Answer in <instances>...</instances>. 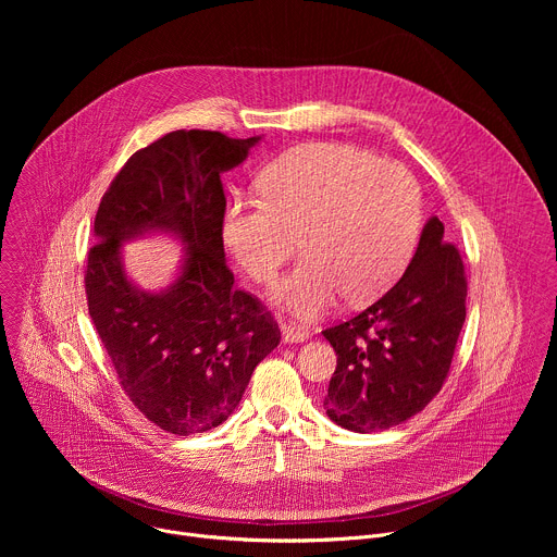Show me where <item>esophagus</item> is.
I'll use <instances>...</instances> for the list:
<instances>
[{"label": "esophagus", "instance_id": "obj_1", "mask_svg": "<svg viewBox=\"0 0 557 557\" xmlns=\"http://www.w3.org/2000/svg\"><path fill=\"white\" fill-rule=\"evenodd\" d=\"M308 339V333L295 324H282V342L284 344H301Z\"/></svg>", "mask_w": 557, "mask_h": 557}]
</instances>
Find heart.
Here are the masks:
<instances>
[{
    "label": "heart",
    "mask_w": 557,
    "mask_h": 557,
    "mask_svg": "<svg viewBox=\"0 0 557 557\" xmlns=\"http://www.w3.org/2000/svg\"><path fill=\"white\" fill-rule=\"evenodd\" d=\"M264 198H235L222 240L258 284H271L295 249L301 260L273 299L299 320H317L342 295L366 301L410 262L423 220L421 189L399 163L344 143H308L269 165Z\"/></svg>",
    "instance_id": "1"
}]
</instances>
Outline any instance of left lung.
<instances>
[{
	"mask_svg": "<svg viewBox=\"0 0 557 557\" xmlns=\"http://www.w3.org/2000/svg\"><path fill=\"white\" fill-rule=\"evenodd\" d=\"M432 215L404 277L352 320L326 329L337 352L324 410L337 425L372 434L419 414L441 392L465 324L467 277Z\"/></svg>",
	"mask_w": 557,
	"mask_h": 557,
	"instance_id": "8db88e82",
	"label": "left lung"
}]
</instances>
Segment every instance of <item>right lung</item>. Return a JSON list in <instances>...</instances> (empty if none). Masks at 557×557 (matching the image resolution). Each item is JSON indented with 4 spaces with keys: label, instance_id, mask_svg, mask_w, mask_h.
<instances>
[{
    "label": "right lung",
    "instance_id": "1",
    "mask_svg": "<svg viewBox=\"0 0 557 557\" xmlns=\"http://www.w3.org/2000/svg\"><path fill=\"white\" fill-rule=\"evenodd\" d=\"M258 140L170 132L129 156L95 218L90 317L129 401L170 434L224 423L280 344L271 312L233 286L222 245L220 174L247 161ZM145 232H172L186 245L180 277L161 294L138 289L122 267L120 245Z\"/></svg>",
    "mask_w": 557,
    "mask_h": 557
}]
</instances>
